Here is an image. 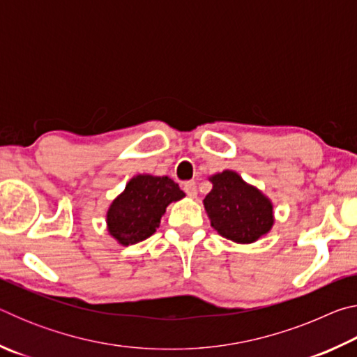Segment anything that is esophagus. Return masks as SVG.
<instances>
[{
  "mask_svg": "<svg viewBox=\"0 0 357 357\" xmlns=\"http://www.w3.org/2000/svg\"><path fill=\"white\" fill-rule=\"evenodd\" d=\"M184 192L189 197H192V198L197 197L198 190H197V183H195V181H187V183H184Z\"/></svg>",
  "mask_w": 357,
  "mask_h": 357,
  "instance_id": "obj_1",
  "label": "esophagus"
}]
</instances>
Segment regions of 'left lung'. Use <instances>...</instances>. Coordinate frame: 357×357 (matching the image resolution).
Wrapping results in <instances>:
<instances>
[{
  "instance_id": "8db88e82",
  "label": "left lung",
  "mask_w": 357,
  "mask_h": 357,
  "mask_svg": "<svg viewBox=\"0 0 357 357\" xmlns=\"http://www.w3.org/2000/svg\"><path fill=\"white\" fill-rule=\"evenodd\" d=\"M209 181L213 190L203 200L204 209L211 225L223 238L250 244L273 228V203L257 187L244 183L236 172L225 170Z\"/></svg>"
}]
</instances>
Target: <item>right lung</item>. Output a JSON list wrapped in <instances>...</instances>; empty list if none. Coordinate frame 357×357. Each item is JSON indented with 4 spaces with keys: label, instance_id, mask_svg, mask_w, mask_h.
<instances>
[{
    "label": "right lung",
    "instance_id": "obj_1",
    "mask_svg": "<svg viewBox=\"0 0 357 357\" xmlns=\"http://www.w3.org/2000/svg\"><path fill=\"white\" fill-rule=\"evenodd\" d=\"M184 195L168 176L138 174L110 204L107 213L108 231L123 245L140 243L155 231L168 204Z\"/></svg>",
    "mask_w": 357,
    "mask_h": 357
}]
</instances>
